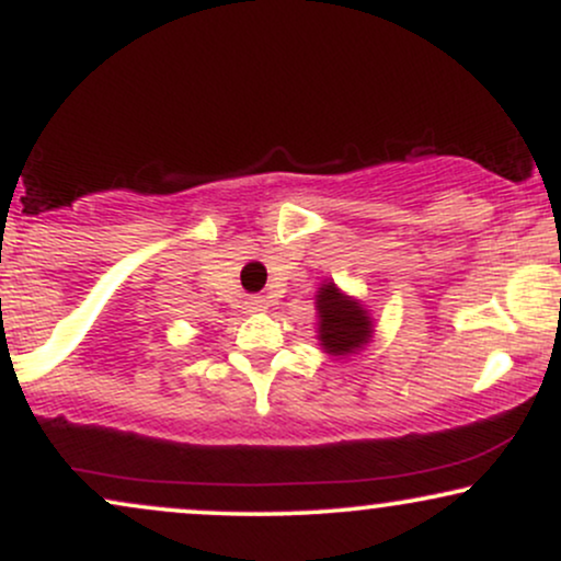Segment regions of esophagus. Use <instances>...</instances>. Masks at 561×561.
Masks as SVG:
<instances>
[{
  "mask_svg": "<svg viewBox=\"0 0 561 561\" xmlns=\"http://www.w3.org/2000/svg\"><path fill=\"white\" fill-rule=\"evenodd\" d=\"M268 300L263 298V295H250L248 300H244V311L248 313H259V311H266Z\"/></svg>",
  "mask_w": 561,
  "mask_h": 561,
  "instance_id": "esophagus-1",
  "label": "esophagus"
}]
</instances>
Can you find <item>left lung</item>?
<instances>
[{"label": "left lung", "mask_w": 561, "mask_h": 561, "mask_svg": "<svg viewBox=\"0 0 561 561\" xmlns=\"http://www.w3.org/2000/svg\"><path fill=\"white\" fill-rule=\"evenodd\" d=\"M317 311L321 347L330 356H351V353L362 351L375 334V324H371L366 308L340 293L334 282L319 287Z\"/></svg>", "instance_id": "obj_1"}]
</instances>
